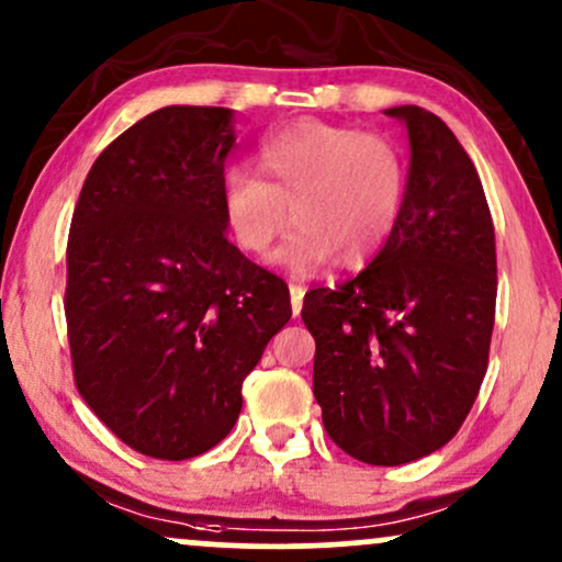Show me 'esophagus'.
Instances as JSON below:
<instances>
[{
  "instance_id": "34e87169",
  "label": "esophagus",
  "mask_w": 562,
  "mask_h": 562,
  "mask_svg": "<svg viewBox=\"0 0 562 562\" xmlns=\"http://www.w3.org/2000/svg\"><path fill=\"white\" fill-rule=\"evenodd\" d=\"M303 293H306V288L295 285V282H290V306H293V317H299V314H301Z\"/></svg>"
}]
</instances>
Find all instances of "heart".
Returning a JSON list of instances; mask_svg holds the SVG:
<instances>
[{
    "instance_id": "heart-1",
    "label": "heart",
    "mask_w": 562,
    "mask_h": 562,
    "mask_svg": "<svg viewBox=\"0 0 562 562\" xmlns=\"http://www.w3.org/2000/svg\"><path fill=\"white\" fill-rule=\"evenodd\" d=\"M267 177L235 166L224 177V214L240 248L263 254L295 227L272 259L293 274H312L338 256L357 269L375 259L398 227L406 198V164L380 134L325 121L269 134L259 147Z\"/></svg>"
}]
</instances>
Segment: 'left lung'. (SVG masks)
Masks as SVG:
<instances>
[{
  "mask_svg": "<svg viewBox=\"0 0 562 562\" xmlns=\"http://www.w3.org/2000/svg\"><path fill=\"white\" fill-rule=\"evenodd\" d=\"M409 137L398 227L353 280L312 290L314 398L327 436L367 465L434 454L465 423L486 375L496 248L465 147L434 113L389 108Z\"/></svg>",
  "mask_w": 562,
  "mask_h": 562,
  "instance_id": "obj_1",
  "label": "left lung"
}]
</instances>
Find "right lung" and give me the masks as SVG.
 Listing matches in <instances>:
<instances>
[{"instance_id":"add662e5","label":"right lung","mask_w":562,"mask_h":562,"mask_svg":"<svg viewBox=\"0 0 562 562\" xmlns=\"http://www.w3.org/2000/svg\"><path fill=\"white\" fill-rule=\"evenodd\" d=\"M229 108L169 105L94 160L68 237L76 389L126 447L190 460L243 409V380L288 325V285L227 240Z\"/></svg>"}]
</instances>
